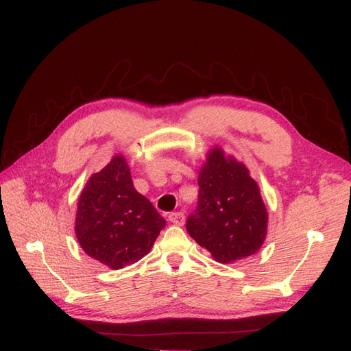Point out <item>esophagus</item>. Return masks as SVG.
<instances>
[{"label":"esophagus","mask_w":351,"mask_h":351,"mask_svg":"<svg viewBox=\"0 0 351 351\" xmlns=\"http://www.w3.org/2000/svg\"><path fill=\"white\" fill-rule=\"evenodd\" d=\"M167 219H169L170 223H173V225L182 226L184 221H185V215H184V213H180V211H178V213H170L167 215Z\"/></svg>","instance_id":"obj_1"}]
</instances>
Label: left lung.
Wrapping results in <instances>:
<instances>
[{"label": "left lung", "mask_w": 351, "mask_h": 351, "mask_svg": "<svg viewBox=\"0 0 351 351\" xmlns=\"http://www.w3.org/2000/svg\"><path fill=\"white\" fill-rule=\"evenodd\" d=\"M197 184V206L185 225L190 237L223 264L256 253L265 240L268 215L247 167L214 147Z\"/></svg>", "instance_id": "left-lung-1"}]
</instances>
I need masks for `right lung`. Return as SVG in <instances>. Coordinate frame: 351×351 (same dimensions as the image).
Wrapping results in <instances>:
<instances>
[{"mask_svg":"<svg viewBox=\"0 0 351 351\" xmlns=\"http://www.w3.org/2000/svg\"><path fill=\"white\" fill-rule=\"evenodd\" d=\"M164 226L166 220L134 189L122 155L92 175L78 200V243L88 256L113 270L143 258Z\"/></svg>","mask_w":351,"mask_h":351,"instance_id":"obj_1","label":"right lung"}]
</instances>
